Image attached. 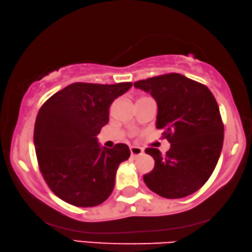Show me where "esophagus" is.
<instances>
[{
	"label": "esophagus",
	"mask_w": 252,
	"mask_h": 252,
	"mask_svg": "<svg viewBox=\"0 0 252 252\" xmlns=\"http://www.w3.org/2000/svg\"><path fill=\"white\" fill-rule=\"evenodd\" d=\"M144 153V151L141 147H136V146H131L130 147V155L131 158H136V156L142 155Z\"/></svg>",
	"instance_id": "34e87169"
}]
</instances>
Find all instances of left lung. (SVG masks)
<instances>
[{"label": "left lung", "instance_id": "left-lung-1", "mask_svg": "<svg viewBox=\"0 0 252 252\" xmlns=\"http://www.w3.org/2000/svg\"><path fill=\"white\" fill-rule=\"evenodd\" d=\"M158 102L156 127L171 148L163 155L158 148L145 150L155 160L144 175L147 188L166 199L188 196L203 187L220 158L224 137L219 106L207 86L180 73L134 82Z\"/></svg>", "mask_w": 252, "mask_h": 252}]
</instances>
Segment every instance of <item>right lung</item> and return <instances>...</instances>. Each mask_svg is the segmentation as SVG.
<instances>
[{
  "label": "right lung",
  "mask_w": 252,
  "mask_h": 252,
  "mask_svg": "<svg viewBox=\"0 0 252 252\" xmlns=\"http://www.w3.org/2000/svg\"><path fill=\"white\" fill-rule=\"evenodd\" d=\"M131 82L115 85L75 82L41 106L34 124L36 159L45 183L75 207L108 199L119 164L128 159L126 144L101 148L97 135L109 121V107Z\"/></svg>",
  "instance_id": "obj_1"
}]
</instances>
